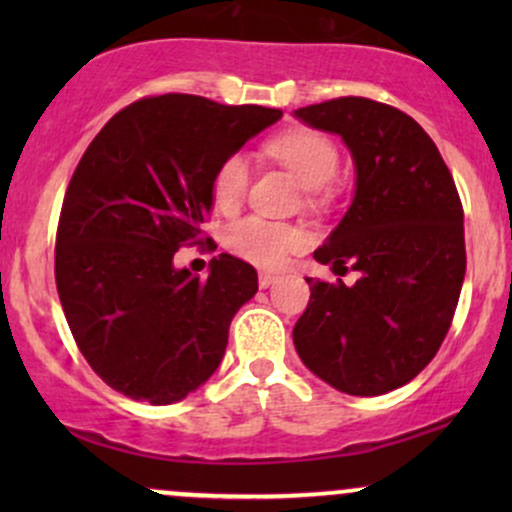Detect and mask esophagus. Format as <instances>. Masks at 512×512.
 Instances as JSON below:
<instances>
[{"label": "esophagus", "instance_id": "34e87169", "mask_svg": "<svg viewBox=\"0 0 512 512\" xmlns=\"http://www.w3.org/2000/svg\"><path fill=\"white\" fill-rule=\"evenodd\" d=\"M274 281H276V276H274V274L262 272V274H260V289H269V286H272Z\"/></svg>", "mask_w": 512, "mask_h": 512}]
</instances>
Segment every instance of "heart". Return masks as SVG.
Here are the masks:
<instances>
[{"label": "heart", "mask_w": 512, "mask_h": 512, "mask_svg": "<svg viewBox=\"0 0 512 512\" xmlns=\"http://www.w3.org/2000/svg\"><path fill=\"white\" fill-rule=\"evenodd\" d=\"M267 154L281 163L303 190H320L337 175L339 151L327 134L315 129L293 127L276 134L267 142ZM248 187V161L245 156L233 154L221 163L211 182V197L216 209L233 211L243 202ZM228 250L257 267H281L291 252L308 245V233L301 226L245 216L226 231Z\"/></svg>", "instance_id": "heart-1"}]
</instances>
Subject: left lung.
Masks as SVG:
<instances>
[{"label": "left lung", "instance_id": "left-lung-1", "mask_svg": "<svg viewBox=\"0 0 512 512\" xmlns=\"http://www.w3.org/2000/svg\"><path fill=\"white\" fill-rule=\"evenodd\" d=\"M293 117L342 137L354 158V199L315 260L358 272L354 286L305 279L293 344L334 390L385 395L431 363L455 315L467 267L455 180L424 127L392 105L346 96Z\"/></svg>", "mask_w": 512, "mask_h": 512}]
</instances>
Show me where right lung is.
Returning a JSON list of instances; mask_svg holds the SVG:
<instances>
[{
	"mask_svg": "<svg viewBox=\"0 0 512 512\" xmlns=\"http://www.w3.org/2000/svg\"><path fill=\"white\" fill-rule=\"evenodd\" d=\"M276 120L166 93L120 110L81 156L57 226V293L88 366L125 397L180 402L219 368L255 267L221 252L199 279L173 257L204 240L221 163Z\"/></svg>",
	"mask_w": 512,
	"mask_h": 512,
	"instance_id": "obj_1",
	"label": "right lung"
}]
</instances>
